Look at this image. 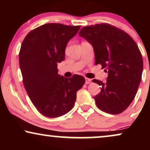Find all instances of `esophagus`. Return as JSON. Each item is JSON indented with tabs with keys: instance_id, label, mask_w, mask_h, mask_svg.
Segmentation results:
<instances>
[{
	"instance_id": "esophagus-1",
	"label": "esophagus",
	"mask_w": 150,
	"mask_h": 150,
	"mask_svg": "<svg viewBox=\"0 0 150 150\" xmlns=\"http://www.w3.org/2000/svg\"><path fill=\"white\" fill-rule=\"evenodd\" d=\"M92 82V80L89 78H85V84L88 85V84H90Z\"/></svg>"
}]
</instances>
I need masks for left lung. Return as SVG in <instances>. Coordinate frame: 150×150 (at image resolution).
Listing matches in <instances>:
<instances>
[{"label":"left lung","instance_id":"left-lung-1","mask_svg":"<svg viewBox=\"0 0 150 150\" xmlns=\"http://www.w3.org/2000/svg\"><path fill=\"white\" fill-rule=\"evenodd\" d=\"M79 35L92 45L95 64L108 72L106 82L93 80L101 86L94 97L97 107L111 114L122 113L135 98L142 78L143 61L138 46L129 34L109 24L87 26Z\"/></svg>","mask_w":150,"mask_h":150}]
</instances>
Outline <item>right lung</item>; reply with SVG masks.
<instances>
[{"label":"right lung","instance_id":"obj_1","mask_svg":"<svg viewBox=\"0 0 150 150\" xmlns=\"http://www.w3.org/2000/svg\"><path fill=\"white\" fill-rule=\"evenodd\" d=\"M80 26L48 23L27 34L19 53L23 84L32 104L49 118L63 116L73 108L76 93L85 77L68 79L58 74V63L64 61L67 44Z\"/></svg>","mask_w":150,"mask_h":150}]
</instances>
